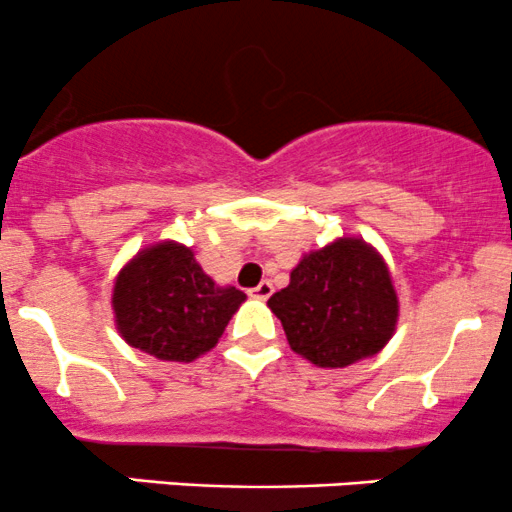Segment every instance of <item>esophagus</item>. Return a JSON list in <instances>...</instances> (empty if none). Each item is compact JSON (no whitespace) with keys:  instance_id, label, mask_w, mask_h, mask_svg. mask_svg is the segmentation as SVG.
I'll list each match as a JSON object with an SVG mask.
<instances>
[{"instance_id":"1","label":"esophagus","mask_w":512,"mask_h":512,"mask_svg":"<svg viewBox=\"0 0 512 512\" xmlns=\"http://www.w3.org/2000/svg\"><path fill=\"white\" fill-rule=\"evenodd\" d=\"M272 291H274V286H272V282H260L255 286V289H250V296L252 299H260V301H267L269 296H272Z\"/></svg>"}]
</instances>
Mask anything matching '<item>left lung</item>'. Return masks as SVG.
<instances>
[{
  "instance_id": "8db88e82",
  "label": "left lung",
  "mask_w": 512,
  "mask_h": 512,
  "mask_svg": "<svg viewBox=\"0 0 512 512\" xmlns=\"http://www.w3.org/2000/svg\"><path fill=\"white\" fill-rule=\"evenodd\" d=\"M267 306L282 320L291 350L328 369L381 352L398 323L389 267L362 238H338L303 255L289 286Z\"/></svg>"
}]
</instances>
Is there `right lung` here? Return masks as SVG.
I'll return each mask as SVG.
<instances>
[{
  "mask_svg": "<svg viewBox=\"0 0 512 512\" xmlns=\"http://www.w3.org/2000/svg\"><path fill=\"white\" fill-rule=\"evenodd\" d=\"M243 301V291L218 286L192 247L174 240L140 250L111 296L121 338L165 362H194L216 347Z\"/></svg>",
  "mask_w": 512,
  "mask_h": 512,
  "instance_id": "add662e5",
  "label": "right lung"
}]
</instances>
